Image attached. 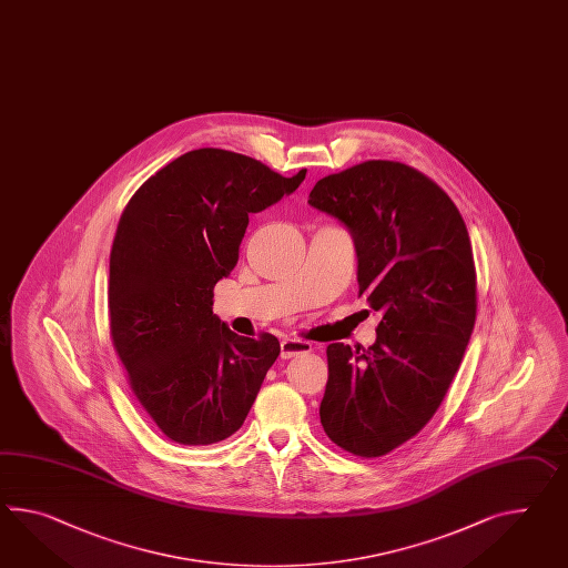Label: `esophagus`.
I'll list each match as a JSON object with an SVG mask.
<instances>
[{
  "label": "esophagus",
  "mask_w": 568,
  "mask_h": 568,
  "mask_svg": "<svg viewBox=\"0 0 568 568\" xmlns=\"http://www.w3.org/2000/svg\"><path fill=\"white\" fill-rule=\"evenodd\" d=\"M310 351H312V345L305 343V341H297V338L281 341V357L283 359H291L295 355H304V353H310Z\"/></svg>",
  "instance_id": "34e87169"
}]
</instances>
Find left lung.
<instances>
[{"label": "left lung", "instance_id": "left-lung-1", "mask_svg": "<svg viewBox=\"0 0 568 568\" xmlns=\"http://www.w3.org/2000/svg\"><path fill=\"white\" fill-rule=\"evenodd\" d=\"M307 203L345 223L359 297L382 314L369 348L333 343L320 423L361 457L386 456L437 413L476 320L470 235L423 172L367 160L324 176Z\"/></svg>", "mask_w": 568, "mask_h": 568}]
</instances>
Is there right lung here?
I'll return each instance as SVG.
<instances>
[{
    "label": "right lung",
    "instance_id": "add662e5",
    "mask_svg": "<svg viewBox=\"0 0 568 568\" xmlns=\"http://www.w3.org/2000/svg\"><path fill=\"white\" fill-rule=\"evenodd\" d=\"M285 179L242 153L203 148L143 182L116 225L109 320L139 404L170 442L211 445L242 427L277 361L273 334L232 333L213 287L232 273L250 213L291 194Z\"/></svg>",
    "mask_w": 568,
    "mask_h": 568
}]
</instances>
